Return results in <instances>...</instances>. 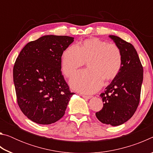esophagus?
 <instances>
[{
  "instance_id": "esophagus-1",
  "label": "esophagus",
  "mask_w": 153,
  "mask_h": 153,
  "mask_svg": "<svg viewBox=\"0 0 153 153\" xmlns=\"http://www.w3.org/2000/svg\"><path fill=\"white\" fill-rule=\"evenodd\" d=\"M82 96L83 98H86V99H90V98H92V96H87V95H84V94H82Z\"/></svg>"
}]
</instances>
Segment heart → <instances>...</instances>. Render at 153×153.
<instances>
[{"label":"heart","instance_id":"heart-1","mask_svg":"<svg viewBox=\"0 0 153 153\" xmlns=\"http://www.w3.org/2000/svg\"><path fill=\"white\" fill-rule=\"evenodd\" d=\"M88 63L89 69L79 71L70 81L72 88L86 94L98 91L103 79L111 80L117 76L122 65V54L118 46L97 38L71 45L63 52L61 69L70 78L79 67Z\"/></svg>","mask_w":153,"mask_h":153}]
</instances>
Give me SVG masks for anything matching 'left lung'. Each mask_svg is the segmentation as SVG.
<instances>
[{
    "label": "left lung",
    "instance_id": "1",
    "mask_svg": "<svg viewBox=\"0 0 153 153\" xmlns=\"http://www.w3.org/2000/svg\"><path fill=\"white\" fill-rule=\"evenodd\" d=\"M109 37L121 50L122 65L117 76L100 94L104 103L96 116L102 123L117 126L129 120L138 108L143 67L131 44L118 36L111 35Z\"/></svg>",
    "mask_w": 153,
    "mask_h": 153
}]
</instances>
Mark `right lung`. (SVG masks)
Here are the masks:
<instances>
[{"label":"right lung","mask_w":153,"mask_h":153,"mask_svg":"<svg viewBox=\"0 0 153 153\" xmlns=\"http://www.w3.org/2000/svg\"><path fill=\"white\" fill-rule=\"evenodd\" d=\"M67 36H44L28 42L15 61L13 82L17 104L33 122L48 125L63 117L70 98L61 72V56L74 42Z\"/></svg>","instance_id":"add662e5"}]
</instances>
